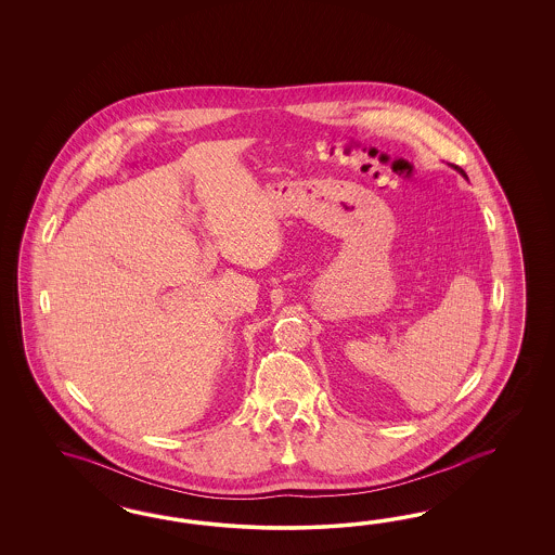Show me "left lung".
I'll return each instance as SVG.
<instances>
[{
  "label": "left lung",
  "instance_id": "8db88e82",
  "mask_svg": "<svg viewBox=\"0 0 555 555\" xmlns=\"http://www.w3.org/2000/svg\"><path fill=\"white\" fill-rule=\"evenodd\" d=\"M448 165H450V167H454L455 170H457V172H460V175H462V177L468 181V175H466V170H464V168L457 167V165H454V163H448Z\"/></svg>",
  "mask_w": 555,
  "mask_h": 555
}]
</instances>
